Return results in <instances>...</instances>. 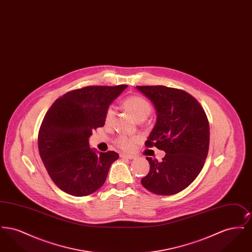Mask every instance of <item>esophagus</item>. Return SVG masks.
Segmentation results:
<instances>
[{"label": "esophagus", "mask_w": 252, "mask_h": 252, "mask_svg": "<svg viewBox=\"0 0 252 252\" xmlns=\"http://www.w3.org/2000/svg\"><path fill=\"white\" fill-rule=\"evenodd\" d=\"M121 158H127V159H132V158H134L135 157L133 156V155H129V154H125V153H123V154H120Z\"/></svg>", "instance_id": "1"}]
</instances>
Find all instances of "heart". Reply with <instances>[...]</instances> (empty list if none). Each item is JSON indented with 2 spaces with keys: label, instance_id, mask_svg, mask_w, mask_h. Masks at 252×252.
I'll list each match as a JSON object with an SVG mask.
<instances>
[{
  "label": "heart",
  "instance_id": "obj_1",
  "mask_svg": "<svg viewBox=\"0 0 252 252\" xmlns=\"http://www.w3.org/2000/svg\"><path fill=\"white\" fill-rule=\"evenodd\" d=\"M122 106L128 111L134 119L138 122L145 120L151 113V105L149 102L141 95H131L126 97L122 102ZM115 118V110L112 107H109L105 114V121L107 124H110ZM136 141L135 137H127L126 135H121L118 137L116 144L125 150L131 148L132 144Z\"/></svg>",
  "mask_w": 252,
  "mask_h": 252
}]
</instances>
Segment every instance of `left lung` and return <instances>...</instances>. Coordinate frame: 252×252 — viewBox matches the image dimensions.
I'll return each mask as SVG.
<instances>
[{
  "instance_id": "left-lung-1",
  "label": "left lung",
  "mask_w": 252,
  "mask_h": 252,
  "mask_svg": "<svg viewBox=\"0 0 252 252\" xmlns=\"http://www.w3.org/2000/svg\"><path fill=\"white\" fill-rule=\"evenodd\" d=\"M154 105L157 122L146 147L166 154L161 161L146 158L150 170L141 180L150 192L170 195L187 188L203 168L210 144V126L197 100L188 93L165 86H137Z\"/></svg>"
}]
</instances>
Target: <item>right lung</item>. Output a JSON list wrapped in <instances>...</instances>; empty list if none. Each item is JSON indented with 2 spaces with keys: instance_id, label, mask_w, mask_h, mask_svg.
<instances>
[{
  "instance_id": "obj_1",
  "label": "right lung",
  "mask_w": 252,
  "mask_h": 252,
  "mask_svg": "<svg viewBox=\"0 0 252 252\" xmlns=\"http://www.w3.org/2000/svg\"><path fill=\"white\" fill-rule=\"evenodd\" d=\"M127 85L89 86L58 98L41 123L37 145L40 158L54 183L73 196L97 191L119 155L96 153L89 145L93 131L105 125L109 105Z\"/></svg>"
}]
</instances>
